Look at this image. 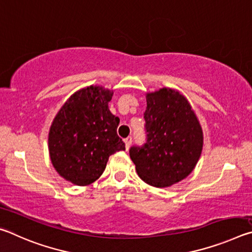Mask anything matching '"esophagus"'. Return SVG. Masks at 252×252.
I'll return each mask as SVG.
<instances>
[{
    "instance_id": "34e87169",
    "label": "esophagus",
    "mask_w": 252,
    "mask_h": 252,
    "mask_svg": "<svg viewBox=\"0 0 252 252\" xmlns=\"http://www.w3.org/2000/svg\"><path fill=\"white\" fill-rule=\"evenodd\" d=\"M125 143H126V150H127V149L130 148L131 143H132V136H127V138H126L125 139Z\"/></svg>"
}]
</instances>
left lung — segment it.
Instances as JSON below:
<instances>
[{
	"mask_svg": "<svg viewBox=\"0 0 252 252\" xmlns=\"http://www.w3.org/2000/svg\"><path fill=\"white\" fill-rule=\"evenodd\" d=\"M146 142L130 148L136 172L148 185L164 188L189 176L201 156V126L185 96L172 89L148 93Z\"/></svg>",
	"mask_w": 252,
	"mask_h": 252,
	"instance_id": "obj_1",
	"label": "left lung"
}]
</instances>
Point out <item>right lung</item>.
Returning <instances> with one entry per match:
<instances>
[{
    "mask_svg": "<svg viewBox=\"0 0 252 252\" xmlns=\"http://www.w3.org/2000/svg\"><path fill=\"white\" fill-rule=\"evenodd\" d=\"M113 92L91 87L75 92L51 126L49 151L60 176L76 186L94 182L109 157L126 150L117 133L120 119L108 108Z\"/></svg>",
    "mask_w": 252,
    "mask_h": 252,
    "instance_id": "right-lung-1",
    "label": "right lung"
}]
</instances>
